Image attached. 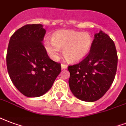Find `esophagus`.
<instances>
[{"label":"esophagus","instance_id":"obj_1","mask_svg":"<svg viewBox=\"0 0 126 126\" xmlns=\"http://www.w3.org/2000/svg\"><path fill=\"white\" fill-rule=\"evenodd\" d=\"M67 68V65L61 64V69H65Z\"/></svg>","mask_w":126,"mask_h":126}]
</instances>
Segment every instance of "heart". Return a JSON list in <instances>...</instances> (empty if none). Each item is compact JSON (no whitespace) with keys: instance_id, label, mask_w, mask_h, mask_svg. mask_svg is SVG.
I'll list each match as a JSON object with an SVG mask.
<instances>
[{"instance_id":"b5f03b06","label":"heart","mask_w":126,"mask_h":126,"mask_svg":"<svg viewBox=\"0 0 126 126\" xmlns=\"http://www.w3.org/2000/svg\"><path fill=\"white\" fill-rule=\"evenodd\" d=\"M92 36L88 32L61 31L55 32L52 40L47 39L45 48L51 58L57 59L61 49L67 60L76 63L85 58L92 45Z\"/></svg>"}]
</instances>
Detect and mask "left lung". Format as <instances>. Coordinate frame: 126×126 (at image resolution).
Instances as JSON below:
<instances>
[{
  "label": "left lung",
  "mask_w": 126,
  "mask_h": 126,
  "mask_svg": "<svg viewBox=\"0 0 126 126\" xmlns=\"http://www.w3.org/2000/svg\"><path fill=\"white\" fill-rule=\"evenodd\" d=\"M118 65L114 43L100 31L94 35L88 55L77 64L68 67L69 85L73 94L82 101H97L112 84Z\"/></svg>",
  "instance_id": "obj_1"
}]
</instances>
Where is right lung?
<instances>
[{"instance_id":"obj_1","label":"right lung","mask_w":126,"mask_h":126,"mask_svg":"<svg viewBox=\"0 0 126 126\" xmlns=\"http://www.w3.org/2000/svg\"><path fill=\"white\" fill-rule=\"evenodd\" d=\"M46 31L43 25H27L11 36L6 65L11 81L29 97L41 96L51 89L61 73V64L49 58L42 42Z\"/></svg>"}]
</instances>
